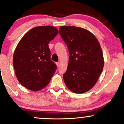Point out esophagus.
<instances>
[{"label":"esophagus","instance_id":"34e87169","mask_svg":"<svg viewBox=\"0 0 124 124\" xmlns=\"http://www.w3.org/2000/svg\"><path fill=\"white\" fill-rule=\"evenodd\" d=\"M56 64L57 66H58V67H59V66L60 65V62H56Z\"/></svg>","mask_w":124,"mask_h":124}]
</instances>
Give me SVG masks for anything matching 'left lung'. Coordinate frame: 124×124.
Wrapping results in <instances>:
<instances>
[{
    "mask_svg": "<svg viewBox=\"0 0 124 124\" xmlns=\"http://www.w3.org/2000/svg\"><path fill=\"white\" fill-rule=\"evenodd\" d=\"M59 33L67 45L69 60L63 75L66 87L72 92L83 93L97 81L104 65L100 45L92 33L75 26H62Z\"/></svg>",
    "mask_w": 124,
    "mask_h": 124,
    "instance_id": "8db88e82",
    "label": "left lung"
}]
</instances>
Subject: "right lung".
<instances>
[{
	"label": "right lung",
	"mask_w": 124,
	"mask_h": 124,
	"mask_svg": "<svg viewBox=\"0 0 124 124\" xmlns=\"http://www.w3.org/2000/svg\"><path fill=\"white\" fill-rule=\"evenodd\" d=\"M58 33L54 27H36L19 42L13 62L17 79L23 87L37 91L49 84L57 66L50 59L48 44Z\"/></svg>",
	"instance_id": "right-lung-1"
}]
</instances>
